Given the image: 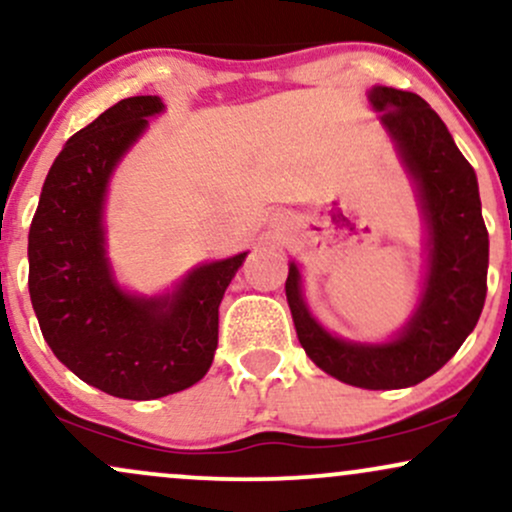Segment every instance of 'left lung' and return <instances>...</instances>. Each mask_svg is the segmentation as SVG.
Here are the masks:
<instances>
[{
	"instance_id": "8db88e82",
	"label": "left lung",
	"mask_w": 512,
	"mask_h": 512,
	"mask_svg": "<svg viewBox=\"0 0 512 512\" xmlns=\"http://www.w3.org/2000/svg\"><path fill=\"white\" fill-rule=\"evenodd\" d=\"M368 101L395 142L426 223L419 303L395 337L370 344L337 337L317 322L296 262H289L286 301L298 342L317 368L363 390H402L443 368L477 327L486 301L489 233L477 173L436 110L416 93L390 86L370 88Z\"/></svg>"
}]
</instances>
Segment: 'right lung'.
<instances>
[{"instance_id":"obj_1","label":"right lung","mask_w":512,"mask_h":512,"mask_svg":"<svg viewBox=\"0 0 512 512\" xmlns=\"http://www.w3.org/2000/svg\"><path fill=\"white\" fill-rule=\"evenodd\" d=\"M158 96L115 103L74 134L52 163L31 233L28 291L45 342L76 378L122 399H158L207 375L219 305L248 252L197 264L156 296L117 284L105 248V195L139 142Z\"/></svg>"}]
</instances>
